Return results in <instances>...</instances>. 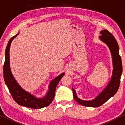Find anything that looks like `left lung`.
Wrapping results in <instances>:
<instances>
[{"mask_svg": "<svg viewBox=\"0 0 125 125\" xmlns=\"http://www.w3.org/2000/svg\"><path fill=\"white\" fill-rule=\"evenodd\" d=\"M100 33L102 35L99 36V39L107 46L111 55L113 68L112 75L106 87L95 98L91 100L85 101L79 98L75 90L72 87L75 100L81 105L87 107H99L114 96L119 89L122 73V61L119 55V46L117 41L107 30H103L100 31Z\"/></svg>", "mask_w": 125, "mask_h": 125, "instance_id": "obj_1", "label": "left lung"}]
</instances>
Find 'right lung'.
Here are the masks:
<instances>
[{
    "instance_id": "obj_1",
    "label": "right lung",
    "mask_w": 125,
    "mask_h": 125,
    "mask_svg": "<svg viewBox=\"0 0 125 125\" xmlns=\"http://www.w3.org/2000/svg\"><path fill=\"white\" fill-rule=\"evenodd\" d=\"M19 34V32H18L16 35L10 39L5 51V62L3 66V76L5 83L13 99L19 105L34 109L47 107L54 99L56 86L58 85L60 80L64 76V73H61L50 82L47 93L42 97H36L29 91L23 89L19 85L12 75L10 68V49L11 42Z\"/></svg>"
}]
</instances>
